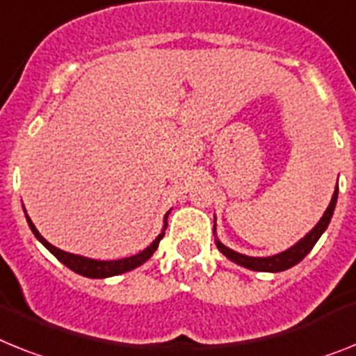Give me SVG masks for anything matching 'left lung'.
<instances>
[{"label": "left lung", "instance_id": "left-lung-1", "mask_svg": "<svg viewBox=\"0 0 356 356\" xmlns=\"http://www.w3.org/2000/svg\"><path fill=\"white\" fill-rule=\"evenodd\" d=\"M337 199H339V186L335 188V193L331 197V202L330 206L325 208L324 215H322V219L316 222L315 228L309 232V234L304 235L297 244H293L291 248H288L286 252L282 253H277V255H271V257H248L243 255V253L234 252V250H229L228 246H224L220 243L219 238H215V244L219 248V252L222 255H226L229 261H234L235 264L238 266H244L248 270H253V271H268V273H277V271H284L289 270V268H293L295 264L302 261L304 257L307 253L312 252L313 246L316 244V241L321 238V235L324 234L325 228H327V224H330L331 217H333V211H335V206H337ZM213 234H215V226H213Z\"/></svg>", "mask_w": 356, "mask_h": 356}]
</instances>
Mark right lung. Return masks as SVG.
<instances>
[{"mask_svg":"<svg viewBox=\"0 0 356 356\" xmlns=\"http://www.w3.org/2000/svg\"><path fill=\"white\" fill-rule=\"evenodd\" d=\"M170 213V211H168ZM168 213L164 215V226H163V232H161L157 237H155L154 243L150 244L148 248H145L143 252H139L137 255L132 257H127V259H119V261H95V259H88V257H81V255H74V253H68V252H63L59 248L52 246V244L43 237V235L38 232V228L34 226V222L31 220V217L26 215L25 211V217H26V222L31 226L32 234L34 237L43 244L50 253H52L59 262L70 268L72 271H76V273L83 275V277H88V279H106V277H113V275H121V273H127V271H132L136 270L137 266L145 264L154 252L157 250L159 246L161 238L164 237V229H166V219H168Z\"/></svg>","mask_w":356,"mask_h":356,"instance_id":"1","label":"right lung"}]
</instances>
